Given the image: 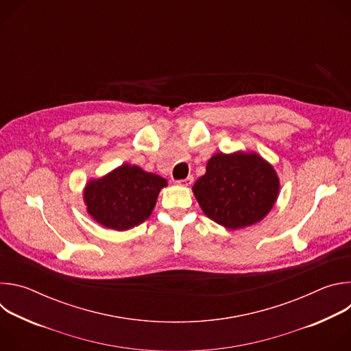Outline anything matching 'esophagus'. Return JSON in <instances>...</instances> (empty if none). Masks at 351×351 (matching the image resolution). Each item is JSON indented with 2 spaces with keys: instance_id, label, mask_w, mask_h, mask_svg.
Returning <instances> with one entry per match:
<instances>
[{
  "instance_id": "obj_1",
  "label": "esophagus",
  "mask_w": 351,
  "mask_h": 351,
  "mask_svg": "<svg viewBox=\"0 0 351 351\" xmlns=\"http://www.w3.org/2000/svg\"><path fill=\"white\" fill-rule=\"evenodd\" d=\"M179 186H184V187H189V186H191V183H193V176H187L186 179H183V180H178L176 182Z\"/></svg>"
}]
</instances>
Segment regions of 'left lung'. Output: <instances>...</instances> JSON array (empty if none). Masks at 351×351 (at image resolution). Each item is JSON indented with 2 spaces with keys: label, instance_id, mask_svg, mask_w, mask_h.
Returning a JSON list of instances; mask_svg holds the SVG:
<instances>
[{
  "label": "left lung",
  "instance_id": "8db88e82",
  "mask_svg": "<svg viewBox=\"0 0 351 351\" xmlns=\"http://www.w3.org/2000/svg\"><path fill=\"white\" fill-rule=\"evenodd\" d=\"M280 189L271 162L256 152L214 154L193 193L203 213L225 229H243L263 221Z\"/></svg>",
  "mask_w": 351,
  "mask_h": 351
}]
</instances>
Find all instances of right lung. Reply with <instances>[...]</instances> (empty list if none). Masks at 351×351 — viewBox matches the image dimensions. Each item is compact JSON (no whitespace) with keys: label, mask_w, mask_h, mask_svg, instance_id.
I'll use <instances>...</instances> for the list:
<instances>
[{"label":"right lung","mask_w":351,"mask_h":351,"mask_svg":"<svg viewBox=\"0 0 351 351\" xmlns=\"http://www.w3.org/2000/svg\"><path fill=\"white\" fill-rule=\"evenodd\" d=\"M167 186L160 175L122 164L101 178L90 179L83 189V202L98 225L123 232L148 219Z\"/></svg>","instance_id":"obj_1"}]
</instances>
